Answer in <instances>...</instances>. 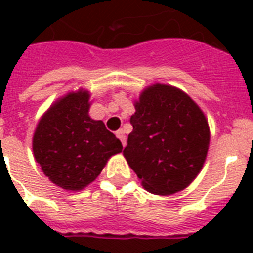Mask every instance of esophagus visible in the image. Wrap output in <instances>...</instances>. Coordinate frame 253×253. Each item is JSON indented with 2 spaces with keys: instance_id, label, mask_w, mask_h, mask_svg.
Returning a JSON list of instances; mask_svg holds the SVG:
<instances>
[{
  "instance_id": "obj_1",
  "label": "esophagus",
  "mask_w": 253,
  "mask_h": 253,
  "mask_svg": "<svg viewBox=\"0 0 253 253\" xmlns=\"http://www.w3.org/2000/svg\"><path fill=\"white\" fill-rule=\"evenodd\" d=\"M116 137H118L120 139V142H122L123 147H125V144H126V137H125L124 130H123V129H120V130L116 131Z\"/></svg>"
}]
</instances>
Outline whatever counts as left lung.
<instances>
[{"label":"left lung","mask_w":253,"mask_h":253,"mask_svg":"<svg viewBox=\"0 0 253 253\" xmlns=\"http://www.w3.org/2000/svg\"><path fill=\"white\" fill-rule=\"evenodd\" d=\"M133 131L123 154L147 191L171 195L198 176L210 131L200 107L176 87L156 84L135 101Z\"/></svg>","instance_id":"obj_1"}]
</instances>
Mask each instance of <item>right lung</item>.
Returning <instances> with one entry per match:
<instances>
[{
    "label": "right lung",
    "mask_w": 253,
    "mask_h": 253,
    "mask_svg": "<svg viewBox=\"0 0 253 253\" xmlns=\"http://www.w3.org/2000/svg\"><path fill=\"white\" fill-rule=\"evenodd\" d=\"M88 110V91L71 92L49 107L35 129V160L44 175L62 189L86 187L101 173L107 160L123 149L122 142L101 120L91 119Z\"/></svg>",
    "instance_id": "add662e5"
}]
</instances>
